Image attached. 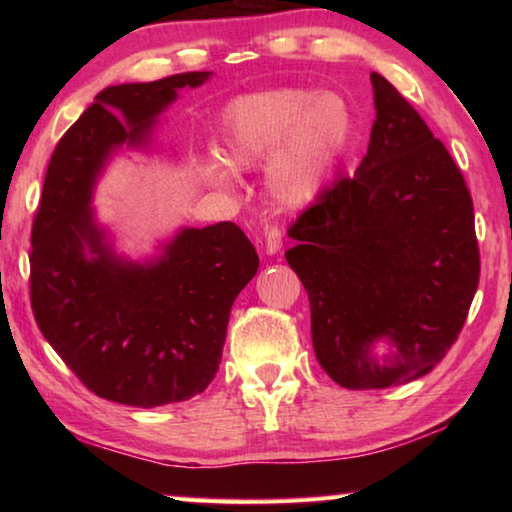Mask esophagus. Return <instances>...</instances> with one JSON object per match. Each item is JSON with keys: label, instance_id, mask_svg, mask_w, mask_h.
Masks as SVG:
<instances>
[{"label": "esophagus", "instance_id": "34e87169", "mask_svg": "<svg viewBox=\"0 0 512 512\" xmlns=\"http://www.w3.org/2000/svg\"><path fill=\"white\" fill-rule=\"evenodd\" d=\"M280 248H282V232H280V228H275V225H271V228L266 230V237H264L266 255L280 253Z\"/></svg>", "mask_w": 512, "mask_h": 512}]
</instances>
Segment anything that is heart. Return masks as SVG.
<instances>
[{
	"instance_id": "obj_1",
	"label": "heart",
	"mask_w": 512,
	"mask_h": 512,
	"mask_svg": "<svg viewBox=\"0 0 512 512\" xmlns=\"http://www.w3.org/2000/svg\"><path fill=\"white\" fill-rule=\"evenodd\" d=\"M354 135L348 101L334 92L273 88L239 94L216 121L221 160L196 167L205 185L228 189L235 171L266 162V189L284 210H300L325 192Z\"/></svg>"
}]
</instances>
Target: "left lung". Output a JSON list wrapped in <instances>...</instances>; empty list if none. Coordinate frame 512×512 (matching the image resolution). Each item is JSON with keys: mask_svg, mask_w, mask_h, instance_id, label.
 Masks as SVG:
<instances>
[{"mask_svg": "<svg viewBox=\"0 0 512 512\" xmlns=\"http://www.w3.org/2000/svg\"><path fill=\"white\" fill-rule=\"evenodd\" d=\"M368 153L300 214L289 266L316 359L352 391L418 379L452 348L479 287L474 207L443 142L372 72Z\"/></svg>", "mask_w": 512, "mask_h": 512, "instance_id": "8db88e82", "label": "left lung"}]
</instances>
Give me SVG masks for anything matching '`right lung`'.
Wrapping results in <instances>:
<instances>
[{
  "label": "right lung",
  "instance_id": "obj_1",
  "mask_svg": "<svg viewBox=\"0 0 512 512\" xmlns=\"http://www.w3.org/2000/svg\"><path fill=\"white\" fill-rule=\"evenodd\" d=\"M212 72L101 90L51 155L31 232V307L69 370L103 400L153 409L203 393L219 370L232 302L259 257L232 221L178 228L146 257L117 248L94 192L119 151H158L178 92Z\"/></svg>",
  "mask_w": 512,
  "mask_h": 512
}]
</instances>
